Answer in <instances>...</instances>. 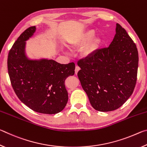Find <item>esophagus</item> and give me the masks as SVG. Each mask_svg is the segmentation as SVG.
Returning <instances> with one entry per match:
<instances>
[{"mask_svg": "<svg viewBox=\"0 0 147 147\" xmlns=\"http://www.w3.org/2000/svg\"><path fill=\"white\" fill-rule=\"evenodd\" d=\"M80 70V68L78 66H76V68H75V74H77V73H78V71H79Z\"/></svg>", "mask_w": 147, "mask_h": 147, "instance_id": "1", "label": "esophagus"}]
</instances>
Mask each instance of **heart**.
<instances>
[{"instance_id": "1", "label": "heart", "mask_w": 147, "mask_h": 147, "mask_svg": "<svg viewBox=\"0 0 147 147\" xmlns=\"http://www.w3.org/2000/svg\"><path fill=\"white\" fill-rule=\"evenodd\" d=\"M94 34L93 30H89L84 33L77 35L69 40V45L73 47H78L84 45L82 49V55L85 58H89L94 55L100 46L102 40L98 37H94L91 39Z\"/></svg>"}]
</instances>
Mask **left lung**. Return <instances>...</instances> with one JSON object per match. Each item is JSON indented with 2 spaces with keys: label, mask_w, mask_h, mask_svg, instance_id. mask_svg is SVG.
<instances>
[{
  "label": "left lung",
  "mask_w": 147,
  "mask_h": 147,
  "mask_svg": "<svg viewBox=\"0 0 147 147\" xmlns=\"http://www.w3.org/2000/svg\"><path fill=\"white\" fill-rule=\"evenodd\" d=\"M108 48L82 59L78 76L93 108L99 111L118 109L135 88L139 56L136 44L120 24Z\"/></svg>",
  "instance_id": "obj_1"
}]
</instances>
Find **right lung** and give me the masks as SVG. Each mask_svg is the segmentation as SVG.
<instances>
[{"label":"right lung","instance_id":"add662e5","mask_svg":"<svg viewBox=\"0 0 147 147\" xmlns=\"http://www.w3.org/2000/svg\"><path fill=\"white\" fill-rule=\"evenodd\" d=\"M36 31V26L27 28L11 47L8 58L9 76L22 102L36 112L56 114L67 103L65 80L74 75L75 64H61L49 58H30L26 53V41Z\"/></svg>","mask_w":147,"mask_h":147}]
</instances>
